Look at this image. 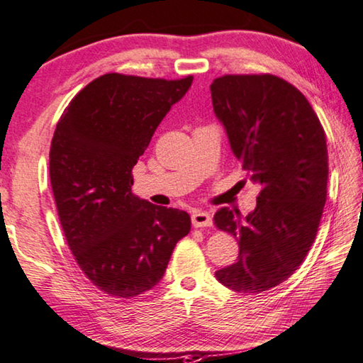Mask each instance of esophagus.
Listing matches in <instances>:
<instances>
[{
  "label": "esophagus",
  "instance_id": "obj_1",
  "mask_svg": "<svg viewBox=\"0 0 363 363\" xmlns=\"http://www.w3.org/2000/svg\"><path fill=\"white\" fill-rule=\"evenodd\" d=\"M193 225L196 228H203V227H211L212 225V217L209 212L206 211H194L191 216Z\"/></svg>",
  "mask_w": 363,
  "mask_h": 363
}]
</instances>
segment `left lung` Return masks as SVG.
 Wrapping results in <instances>:
<instances>
[{
	"label": "left lung",
	"mask_w": 363,
	"mask_h": 363,
	"mask_svg": "<svg viewBox=\"0 0 363 363\" xmlns=\"http://www.w3.org/2000/svg\"><path fill=\"white\" fill-rule=\"evenodd\" d=\"M211 93L231 151L260 186L246 217L228 207L213 216L240 245L236 262L216 278L259 294L288 280L315 240L328 183L326 136L304 94L277 75H223Z\"/></svg>",
	"instance_id": "8db88e82"
}]
</instances>
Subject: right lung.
I'll return each instance as SVG.
<instances>
[{
  "mask_svg": "<svg viewBox=\"0 0 363 363\" xmlns=\"http://www.w3.org/2000/svg\"><path fill=\"white\" fill-rule=\"evenodd\" d=\"M191 83V75H101L70 101L56 125L50 178L65 240L88 280L114 298L156 286L175 245L191 230L185 211L132 193V169Z\"/></svg>",
  "mask_w": 363,
  "mask_h": 363,
  "instance_id": "1",
  "label": "right lung"
}]
</instances>
